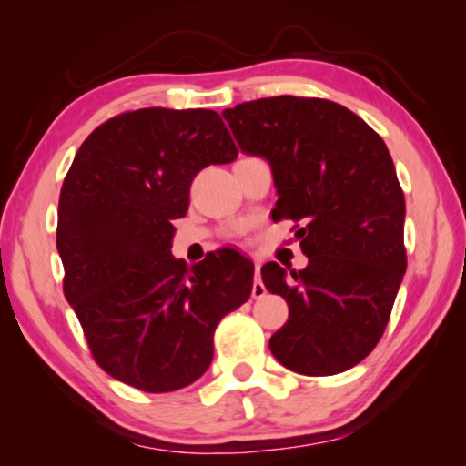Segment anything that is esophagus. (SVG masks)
<instances>
[{"instance_id": "34e87169", "label": "esophagus", "mask_w": 466, "mask_h": 466, "mask_svg": "<svg viewBox=\"0 0 466 466\" xmlns=\"http://www.w3.org/2000/svg\"><path fill=\"white\" fill-rule=\"evenodd\" d=\"M265 292H267L265 284L260 282V263H258V260H257V263H254V284H252V297H254V299H260V297H265Z\"/></svg>"}]
</instances>
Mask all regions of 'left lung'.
Returning <instances> with one entry per match:
<instances>
[{
  "label": "left lung",
  "mask_w": 466,
  "mask_h": 466,
  "mask_svg": "<svg viewBox=\"0 0 466 466\" xmlns=\"http://www.w3.org/2000/svg\"><path fill=\"white\" fill-rule=\"evenodd\" d=\"M241 152L271 165L273 216L303 222L301 271L260 269L289 303L271 354L301 375L348 371L371 354L407 269L405 197L384 139L335 101L267 97L222 112Z\"/></svg>",
  "instance_id": "left-lung-1"
}]
</instances>
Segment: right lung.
<instances>
[{
  "instance_id": "add662e5",
  "label": "right lung",
  "mask_w": 466,
  "mask_h": 466,
  "mask_svg": "<svg viewBox=\"0 0 466 466\" xmlns=\"http://www.w3.org/2000/svg\"><path fill=\"white\" fill-rule=\"evenodd\" d=\"M235 158L214 110L167 107L118 114L76 152L56 225L63 292L114 380L144 392L193 384L218 322L250 297L254 265L231 248L193 267L171 254L193 177Z\"/></svg>"
}]
</instances>
